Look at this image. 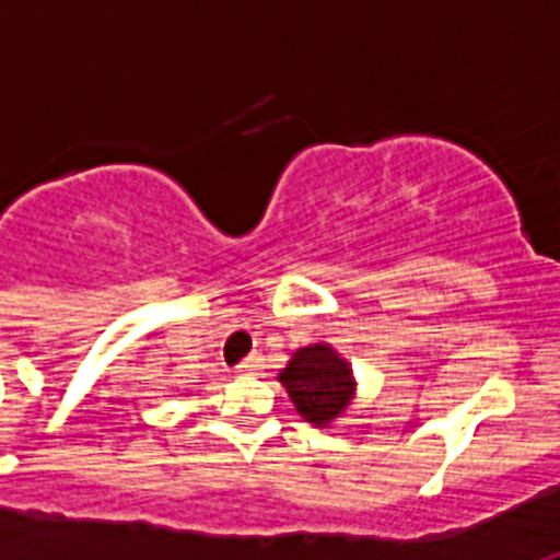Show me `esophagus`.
<instances>
[{
	"label": "esophagus",
	"mask_w": 560,
	"mask_h": 560,
	"mask_svg": "<svg viewBox=\"0 0 560 560\" xmlns=\"http://www.w3.org/2000/svg\"><path fill=\"white\" fill-rule=\"evenodd\" d=\"M260 368H264L260 359H257V355H249V359H244L241 364H237V373H257Z\"/></svg>",
	"instance_id": "34e87169"
}]
</instances>
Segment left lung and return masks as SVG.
Returning a JSON list of instances; mask_svg holds the SVG:
<instances>
[{"label":"left lung","mask_w":560,"mask_h":560,"mask_svg":"<svg viewBox=\"0 0 560 560\" xmlns=\"http://www.w3.org/2000/svg\"><path fill=\"white\" fill-rule=\"evenodd\" d=\"M277 378L294 400L296 412L316 429L341 418L355 395L353 370L330 345L300 348Z\"/></svg>","instance_id":"left-lung-1"}]
</instances>
